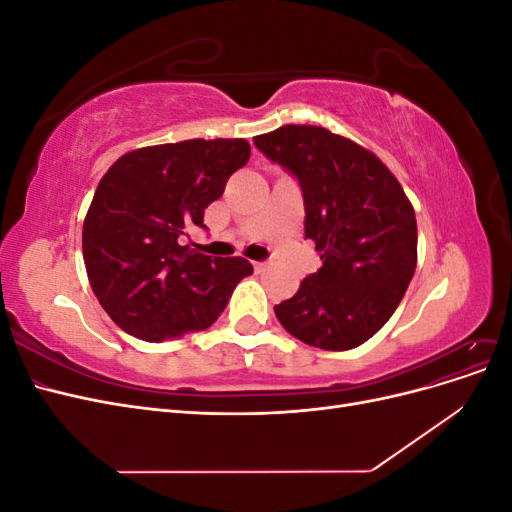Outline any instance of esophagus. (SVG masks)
<instances>
[{
    "mask_svg": "<svg viewBox=\"0 0 512 512\" xmlns=\"http://www.w3.org/2000/svg\"><path fill=\"white\" fill-rule=\"evenodd\" d=\"M254 269H256L258 273L267 271V269H269V262H260V260H256V262H254Z\"/></svg>",
    "mask_w": 512,
    "mask_h": 512,
    "instance_id": "1",
    "label": "esophagus"
}]
</instances>
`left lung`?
I'll return each mask as SVG.
<instances>
[{
    "label": "left lung",
    "instance_id": "left-lung-1",
    "mask_svg": "<svg viewBox=\"0 0 512 512\" xmlns=\"http://www.w3.org/2000/svg\"><path fill=\"white\" fill-rule=\"evenodd\" d=\"M299 179L305 239L322 267L275 305L282 327L322 350L374 337L404 299L416 269V218L395 175L369 149L320 126H282L254 138Z\"/></svg>",
    "mask_w": 512,
    "mask_h": 512
}]
</instances>
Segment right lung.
Instances as JSON below:
<instances>
[{
  "mask_svg": "<svg viewBox=\"0 0 512 512\" xmlns=\"http://www.w3.org/2000/svg\"><path fill=\"white\" fill-rule=\"evenodd\" d=\"M250 160L245 138L153 145L106 170L83 224L91 290L119 329L160 344L218 320L252 275L241 256H207L190 239L228 177Z\"/></svg>",
  "mask_w": 512,
  "mask_h": 512,
  "instance_id": "1",
  "label": "right lung"
}]
</instances>
